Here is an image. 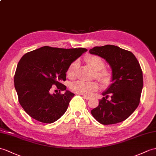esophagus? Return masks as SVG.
Here are the masks:
<instances>
[{
    "label": "esophagus",
    "mask_w": 156,
    "mask_h": 156,
    "mask_svg": "<svg viewBox=\"0 0 156 156\" xmlns=\"http://www.w3.org/2000/svg\"><path fill=\"white\" fill-rule=\"evenodd\" d=\"M83 97V98H84V99H86V100H89L90 98V97H88V96H82Z\"/></svg>",
    "instance_id": "obj_1"
}]
</instances>
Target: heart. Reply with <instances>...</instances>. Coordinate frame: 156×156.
<instances>
[{
	"label": "heart",
	"instance_id": "obj_1",
	"mask_svg": "<svg viewBox=\"0 0 156 156\" xmlns=\"http://www.w3.org/2000/svg\"><path fill=\"white\" fill-rule=\"evenodd\" d=\"M84 60L90 68L96 71L95 77L100 83L106 84L110 82L112 78L111 72L104 68L105 63L102 58L96 55H89L85 58ZM78 66V61H74L70 64L66 72L68 78L70 79L75 78ZM98 84L96 82L77 81L71 86V88L74 92L84 96H90L94 92L98 90Z\"/></svg>",
	"mask_w": 156,
	"mask_h": 156
}]
</instances>
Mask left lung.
<instances>
[{
  "instance_id": "8db88e82",
  "label": "left lung",
  "mask_w": 156,
  "mask_h": 156,
  "mask_svg": "<svg viewBox=\"0 0 156 156\" xmlns=\"http://www.w3.org/2000/svg\"><path fill=\"white\" fill-rule=\"evenodd\" d=\"M89 52L106 60L112 70V83L102 93L105 97L98 107L91 110L92 115L104 125L124 121L140 104L143 74L139 62L132 52L114 45L95 46Z\"/></svg>"
}]
</instances>
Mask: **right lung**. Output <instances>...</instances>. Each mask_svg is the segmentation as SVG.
Returning a JSON list of instances; mask_svg holds the SVG:
<instances>
[{"label":"right lung","instance_id":"obj_1","mask_svg":"<svg viewBox=\"0 0 156 156\" xmlns=\"http://www.w3.org/2000/svg\"><path fill=\"white\" fill-rule=\"evenodd\" d=\"M87 51L84 48H59L43 46L27 52L18 63L14 87L24 110L38 122L50 124L65 112L74 94L64 85L66 72L72 62ZM56 85L59 92L52 95ZM65 90L64 94L60 91Z\"/></svg>","mask_w":156,"mask_h":156}]
</instances>
